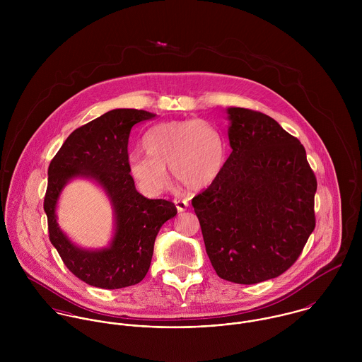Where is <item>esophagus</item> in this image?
Here are the masks:
<instances>
[{"label": "esophagus", "mask_w": 362, "mask_h": 362, "mask_svg": "<svg viewBox=\"0 0 362 362\" xmlns=\"http://www.w3.org/2000/svg\"><path fill=\"white\" fill-rule=\"evenodd\" d=\"M174 204H175L178 211H185L189 207V202L185 199H174Z\"/></svg>", "instance_id": "1"}]
</instances>
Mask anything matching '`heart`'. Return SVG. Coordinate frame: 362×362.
Here are the masks:
<instances>
[{"label":"heart","mask_w":362,"mask_h":362,"mask_svg":"<svg viewBox=\"0 0 362 362\" xmlns=\"http://www.w3.org/2000/svg\"><path fill=\"white\" fill-rule=\"evenodd\" d=\"M146 155L132 152L128 164L139 188L151 197L167 187V171L188 189H202L221 173L226 142L206 119H177L157 124L144 136Z\"/></svg>","instance_id":"obj_1"}]
</instances>
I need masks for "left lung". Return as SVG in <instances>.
I'll return each instance as SVG.
<instances>
[{"mask_svg": "<svg viewBox=\"0 0 362 362\" xmlns=\"http://www.w3.org/2000/svg\"><path fill=\"white\" fill-rule=\"evenodd\" d=\"M233 149L192 199L218 277L257 284L290 269L315 228L316 177L301 142L272 117L227 108Z\"/></svg>", "mask_w": 362, "mask_h": 362, "instance_id": "left-lung-1", "label": "left lung"}]
</instances>
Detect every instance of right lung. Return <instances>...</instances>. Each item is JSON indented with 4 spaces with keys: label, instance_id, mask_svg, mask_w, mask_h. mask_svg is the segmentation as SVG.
Returning a JSON list of instances; mask_svg holds the SVG:
<instances>
[{
    "label": "right lung",
    "instance_id": "obj_1",
    "mask_svg": "<svg viewBox=\"0 0 362 362\" xmlns=\"http://www.w3.org/2000/svg\"><path fill=\"white\" fill-rule=\"evenodd\" d=\"M145 110L115 108L75 129L49 165L45 211L49 237L64 264L89 286L115 290L138 284L146 276L160 227L177 214L165 199L141 195L128 164L134 125L155 118ZM75 176L95 179L115 209L116 233L108 249L88 252L74 246L56 223L54 207L64 184Z\"/></svg>",
    "mask_w": 362,
    "mask_h": 362
}]
</instances>
